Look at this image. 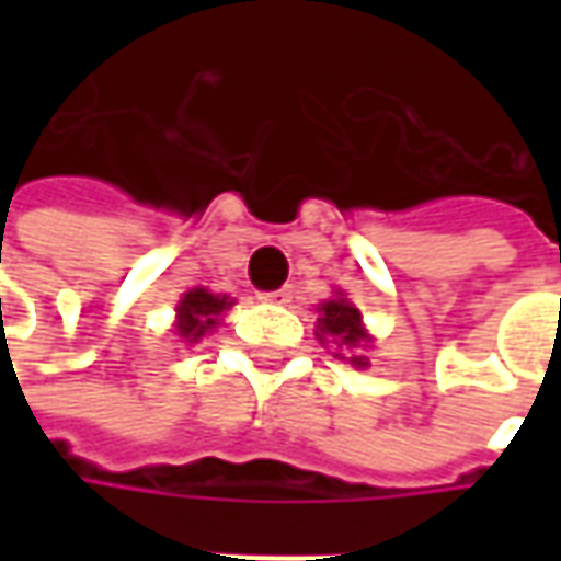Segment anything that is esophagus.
Listing matches in <instances>:
<instances>
[{
  "mask_svg": "<svg viewBox=\"0 0 561 561\" xmlns=\"http://www.w3.org/2000/svg\"><path fill=\"white\" fill-rule=\"evenodd\" d=\"M261 300H267V304H288L291 300V288L285 285V288H276V291H264Z\"/></svg>",
  "mask_w": 561,
  "mask_h": 561,
  "instance_id": "34e87169",
  "label": "esophagus"
}]
</instances>
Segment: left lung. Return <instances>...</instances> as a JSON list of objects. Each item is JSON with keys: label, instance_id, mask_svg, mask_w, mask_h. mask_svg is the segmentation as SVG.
I'll return each mask as SVG.
<instances>
[{"label": "left lung", "instance_id": "8db88e82", "mask_svg": "<svg viewBox=\"0 0 561 561\" xmlns=\"http://www.w3.org/2000/svg\"><path fill=\"white\" fill-rule=\"evenodd\" d=\"M318 340L330 342L336 348V357L348 360L357 369L369 366L364 348L373 342V336L366 333L360 309L348 304L342 291H336L333 300H324L318 306Z\"/></svg>", "mask_w": 561, "mask_h": 561}]
</instances>
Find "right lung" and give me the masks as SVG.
<instances>
[{
	"mask_svg": "<svg viewBox=\"0 0 561 561\" xmlns=\"http://www.w3.org/2000/svg\"><path fill=\"white\" fill-rule=\"evenodd\" d=\"M233 306L228 294H213L207 288H192L183 294V300L176 304V324L173 333L185 342V345H195L207 333L221 324V316Z\"/></svg>",
	"mask_w": 561,
	"mask_h": 561,
	"instance_id": "add662e5",
	"label": "right lung"
}]
</instances>
